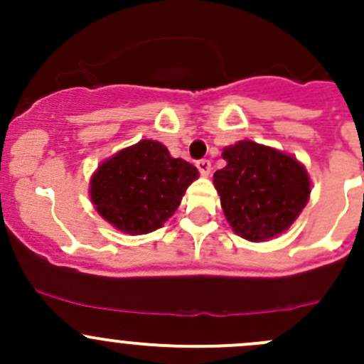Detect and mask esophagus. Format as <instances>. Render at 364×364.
<instances>
[{
	"instance_id": "obj_1",
	"label": "esophagus",
	"mask_w": 364,
	"mask_h": 364,
	"mask_svg": "<svg viewBox=\"0 0 364 364\" xmlns=\"http://www.w3.org/2000/svg\"><path fill=\"white\" fill-rule=\"evenodd\" d=\"M197 168H199V172L203 176H209V172H211V161H209V160H199V161H197Z\"/></svg>"
}]
</instances>
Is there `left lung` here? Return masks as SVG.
Returning <instances> with one entry per match:
<instances>
[{
  "label": "left lung",
  "instance_id": "1",
  "mask_svg": "<svg viewBox=\"0 0 364 364\" xmlns=\"http://www.w3.org/2000/svg\"><path fill=\"white\" fill-rule=\"evenodd\" d=\"M227 165L213 174L230 229L259 243L287 232L308 204L311 181L296 156L245 141L223 148Z\"/></svg>",
  "mask_w": 364,
  "mask_h": 364
}]
</instances>
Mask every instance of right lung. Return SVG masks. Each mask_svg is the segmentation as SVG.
Masks as SVG:
<instances>
[{"mask_svg": "<svg viewBox=\"0 0 364 364\" xmlns=\"http://www.w3.org/2000/svg\"><path fill=\"white\" fill-rule=\"evenodd\" d=\"M199 171L171 156L159 141L142 139L104 160L90 181L98 215L130 236L160 229L181 204Z\"/></svg>", "mask_w": 364, "mask_h": 364, "instance_id": "obj_1", "label": "right lung"}]
</instances>
